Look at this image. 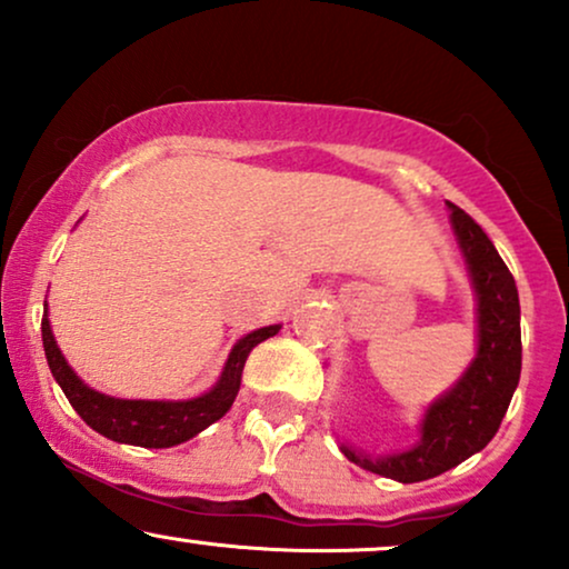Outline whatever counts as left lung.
I'll use <instances>...</instances> for the list:
<instances>
[{"label": "left lung", "instance_id": "obj_1", "mask_svg": "<svg viewBox=\"0 0 569 569\" xmlns=\"http://www.w3.org/2000/svg\"><path fill=\"white\" fill-rule=\"evenodd\" d=\"M449 208L479 297L476 361L466 377L428 409L422 439L415 449L369 460L350 447H342L350 462L403 485L433 479L485 449L498 433L521 375V310L516 280L485 230L462 208L452 202Z\"/></svg>", "mask_w": 569, "mask_h": 569}]
</instances>
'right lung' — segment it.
Here are the masks:
<instances>
[{"instance_id":"add662e5","label":"right lung","mask_w":569,"mask_h":569,"mask_svg":"<svg viewBox=\"0 0 569 569\" xmlns=\"http://www.w3.org/2000/svg\"><path fill=\"white\" fill-rule=\"evenodd\" d=\"M278 329L280 326H264V329L251 331L240 339L227 358L217 388L200 398H189V401H128V398H112L88 388L63 361L53 331H50L48 316L42 318V345L56 382L61 385L63 396L90 428L120 443L166 449L189 441L227 415L240 390V375H243L248 352L267 337H276Z\"/></svg>"}]
</instances>
